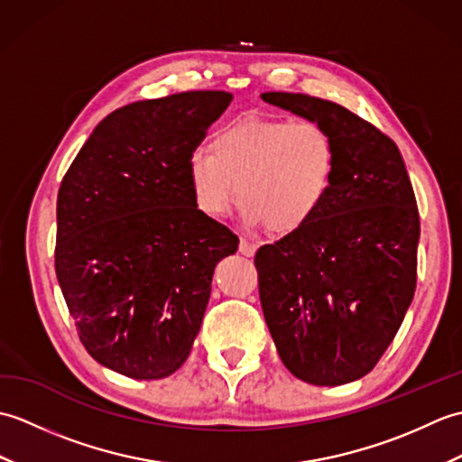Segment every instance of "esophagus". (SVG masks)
Segmentation results:
<instances>
[{"mask_svg": "<svg viewBox=\"0 0 462 462\" xmlns=\"http://www.w3.org/2000/svg\"><path fill=\"white\" fill-rule=\"evenodd\" d=\"M256 250H258V246H256V244H254V242H250V240H246V238L240 240V254H242V256L252 258L254 254H256Z\"/></svg>", "mask_w": 462, "mask_h": 462, "instance_id": "34e87169", "label": "esophagus"}]
</instances>
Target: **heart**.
<instances>
[{
    "instance_id": "1",
    "label": "heart",
    "mask_w": 462,
    "mask_h": 462,
    "mask_svg": "<svg viewBox=\"0 0 462 462\" xmlns=\"http://www.w3.org/2000/svg\"><path fill=\"white\" fill-rule=\"evenodd\" d=\"M337 172V146L318 121L248 115L212 136V151L196 149L186 161L192 200L220 218L236 194L242 218L293 234L316 218Z\"/></svg>"
}]
</instances>
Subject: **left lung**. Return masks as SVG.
<instances>
[{
  "label": "left lung",
  "instance_id": "1",
  "mask_svg": "<svg viewBox=\"0 0 462 462\" xmlns=\"http://www.w3.org/2000/svg\"><path fill=\"white\" fill-rule=\"evenodd\" d=\"M318 121L337 146L329 199L306 228L256 252L260 301L291 375L319 387L377 365L413 301L419 210L397 144L346 106L301 93H263Z\"/></svg>",
  "mask_w": 462,
  "mask_h": 462
}]
</instances>
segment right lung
<instances>
[{
  "label": "right lung",
  "instance_id": "1",
  "mask_svg": "<svg viewBox=\"0 0 462 462\" xmlns=\"http://www.w3.org/2000/svg\"><path fill=\"white\" fill-rule=\"evenodd\" d=\"M189 91L116 109L95 126L57 194L55 272L89 356L131 379L189 357L214 268L238 250L192 200L186 161L230 105Z\"/></svg>",
  "mask_w": 462,
  "mask_h": 462
}]
</instances>
